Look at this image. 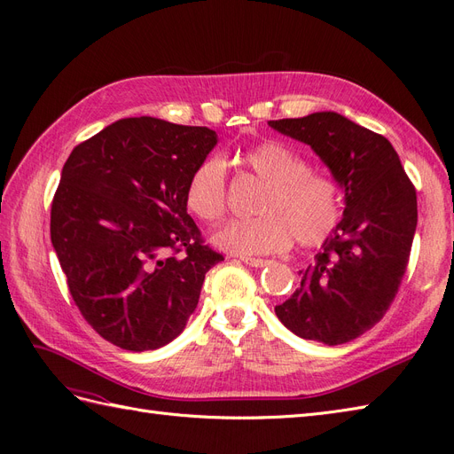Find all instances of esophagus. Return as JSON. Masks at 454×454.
<instances>
[{
    "label": "esophagus",
    "mask_w": 454,
    "mask_h": 454,
    "mask_svg": "<svg viewBox=\"0 0 454 454\" xmlns=\"http://www.w3.org/2000/svg\"><path fill=\"white\" fill-rule=\"evenodd\" d=\"M242 261L250 267H267L272 263L270 259H259V257H242Z\"/></svg>",
    "instance_id": "1"
}]
</instances>
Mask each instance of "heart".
<instances>
[{"mask_svg":"<svg viewBox=\"0 0 454 454\" xmlns=\"http://www.w3.org/2000/svg\"><path fill=\"white\" fill-rule=\"evenodd\" d=\"M240 162L265 187L248 219H229L212 242L232 255L252 257L297 246H320L342 215V191L335 177L310 168V162L282 142H261L239 153ZM185 206L195 217L212 223L225 212L227 172L222 157L202 159L185 185Z\"/></svg>","mask_w":454,"mask_h":454,"instance_id":"obj_1","label":"heart"}]
</instances>
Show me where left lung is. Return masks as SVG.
Returning <instances> with one entry per match:
<instances>
[{"mask_svg": "<svg viewBox=\"0 0 454 454\" xmlns=\"http://www.w3.org/2000/svg\"><path fill=\"white\" fill-rule=\"evenodd\" d=\"M269 127L310 145L345 191L339 225L274 312L301 339L342 345L373 327L397 294L417 229L415 185L384 136L335 112Z\"/></svg>", "mask_w": 454, "mask_h": 454, "instance_id": "8db88e82", "label": "left lung"}]
</instances>
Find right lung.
Instances as JSON below:
<instances>
[{
  "label": "right lung",
  "instance_id": "1",
  "mask_svg": "<svg viewBox=\"0 0 454 454\" xmlns=\"http://www.w3.org/2000/svg\"><path fill=\"white\" fill-rule=\"evenodd\" d=\"M217 134L119 119L74 147L51 208V240L77 309L115 347L168 345L223 255L204 246L185 185Z\"/></svg>",
  "mask_w": 454,
  "mask_h": 454
}]
</instances>
